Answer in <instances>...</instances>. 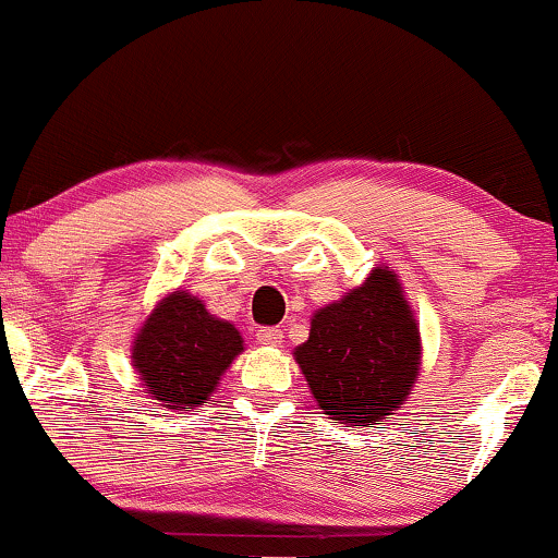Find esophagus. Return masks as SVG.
<instances>
[{
  "mask_svg": "<svg viewBox=\"0 0 558 558\" xmlns=\"http://www.w3.org/2000/svg\"><path fill=\"white\" fill-rule=\"evenodd\" d=\"M258 342H262V345H269V348H279L281 342H284V332L279 330V327H262V330H258Z\"/></svg>",
  "mask_w": 558,
  "mask_h": 558,
  "instance_id": "1",
  "label": "esophagus"
}]
</instances>
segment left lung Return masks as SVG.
<instances>
[{
	"instance_id": "obj_1",
	"label": "left lung",
	"mask_w": 558,
	"mask_h": 558,
	"mask_svg": "<svg viewBox=\"0 0 558 558\" xmlns=\"http://www.w3.org/2000/svg\"><path fill=\"white\" fill-rule=\"evenodd\" d=\"M294 361L327 418L350 426L391 418L422 371V335L399 274L373 266L361 287L319 307Z\"/></svg>"
}]
</instances>
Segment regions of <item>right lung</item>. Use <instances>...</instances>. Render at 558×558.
<instances>
[{
	"label": "right lung",
	"instance_id": "obj_1",
	"mask_svg": "<svg viewBox=\"0 0 558 558\" xmlns=\"http://www.w3.org/2000/svg\"><path fill=\"white\" fill-rule=\"evenodd\" d=\"M241 353L235 325L210 315L187 289L165 294L132 340L136 378L167 411L205 407Z\"/></svg>",
	"mask_w": 558,
	"mask_h": 558
}]
</instances>
